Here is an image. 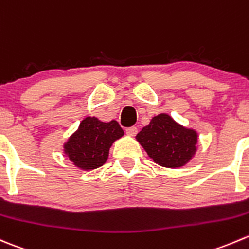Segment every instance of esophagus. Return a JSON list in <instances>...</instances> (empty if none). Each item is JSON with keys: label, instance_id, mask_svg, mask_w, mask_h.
<instances>
[{"label": "esophagus", "instance_id": "34e87169", "mask_svg": "<svg viewBox=\"0 0 249 249\" xmlns=\"http://www.w3.org/2000/svg\"><path fill=\"white\" fill-rule=\"evenodd\" d=\"M125 132H126L129 136H135L137 134V127L136 126H131V127H126L125 129Z\"/></svg>", "mask_w": 249, "mask_h": 249}]
</instances>
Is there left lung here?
<instances>
[{"label": "left lung", "instance_id": "1", "mask_svg": "<svg viewBox=\"0 0 249 249\" xmlns=\"http://www.w3.org/2000/svg\"><path fill=\"white\" fill-rule=\"evenodd\" d=\"M157 164L166 168L185 165L196 152L197 132L181 126L168 114H159L136 136Z\"/></svg>", "mask_w": 249, "mask_h": 249}]
</instances>
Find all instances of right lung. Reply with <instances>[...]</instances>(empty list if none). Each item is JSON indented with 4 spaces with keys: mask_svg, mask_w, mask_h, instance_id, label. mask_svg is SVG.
I'll return each mask as SVG.
<instances>
[{
    "mask_svg": "<svg viewBox=\"0 0 249 249\" xmlns=\"http://www.w3.org/2000/svg\"><path fill=\"white\" fill-rule=\"evenodd\" d=\"M123 135L124 131L115 120L103 123L88 117L64 144V152L76 166L91 170L106 163L112 143Z\"/></svg>",
    "mask_w": 249,
    "mask_h": 249,
    "instance_id": "add662e5",
    "label": "right lung"
}]
</instances>
